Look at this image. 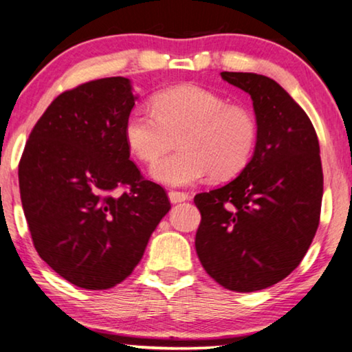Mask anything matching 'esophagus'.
Segmentation results:
<instances>
[{
  "mask_svg": "<svg viewBox=\"0 0 352 352\" xmlns=\"http://www.w3.org/2000/svg\"><path fill=\"white\" fill-rule=\"evenodd\" d=\"M168 198H170V201H171L173 204H176V203L187 201V199L190 198V195L186 193V192H177V190H171V192H168Z\"/></svg>",
  "mask_w": 352,
  "mask_h": 352,
  "instance_id": "1",
  "label": "esophagus"
}]
</instances>
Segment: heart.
I'll list each match as a JSON object with an SVG mask.
<instances>
[{"instance_id": "obj_1", "label": "heart", "mask_w": 352, "mask_h": 352, "mask_svg": "<svg viewBox=\"0 0 352 352\" xmlns=\"http://www.w3.org/2000/svg\"><path fill=\"white\" fill-rule=\"evenodd\" d=\"M151 113L132 111L124 122V140L135 157L157 160L177 137V153L151 168L166 186H190L210 175L228 179L245 168L255 149L256 121L239 104L198 85H177L153 96Z\"/></svg>"}]
</instances>
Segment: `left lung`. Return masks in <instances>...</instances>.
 <instances>
[{
    "label": "left lung",
    "instance_id": "8db88e82",
    "mask_svg": "<svg viewBox=\"0 0 352 352\" xmlns=\"http://www.w3.org/2000/svg\"><path fill=\"white\" fill-rule=\"evenodd\" d=\"M250 94L256 116L252 160L234 181L195 195V248L215 282L237 293L269 288L293 272L320 225L322 166L307 113L272 78L221 72Z\"/></svg>",
    "mask_w": 352,
    "mask_h": 352
}]
</instances>
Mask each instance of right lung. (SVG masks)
Returning a JSON list of instances; mask_svg holds the SVG:
<instances>
[{
  "label": "right lung",
  "mask_w": 352,
  "mask_h": 352,
  "mask_svg": "<svg viewBox=\"0 0 352 352\" xmlns=\"http://www.w3.org/2000/svg\"><path fill=\"white\" fill-rule=\"evenodd\" d=\"M137 96L110 77L59 94L32 127L19 164L21 206L39 256L78 288L132 274L171 209L131 160L124 122Z\"/></svg>",
  "instance_id": "obj_1"
}]
</instances>
